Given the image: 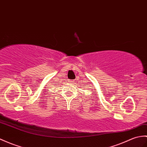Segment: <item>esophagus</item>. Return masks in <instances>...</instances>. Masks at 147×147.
Masks as SVG:
<instances>
[{
  "mask_svg": "<svg viewBox=\"0 0 147 147\" xmlns=\"http://www.w3.org/2000/svg\"><path fill=\"white\" fill-rule=\"evenodd\" d=\"M68 82H69V83L73 84V83H74V80H69V81H68Z\"/></svg>",
  "mask_w": 147,
  "mask_h": 147,
  "instance_id": "esophagus-1",
  "label": "esophagus"
}]
</instances>
